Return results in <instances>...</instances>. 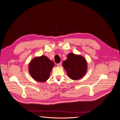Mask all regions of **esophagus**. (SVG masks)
<instances>
[{
	"label": "esophagus",
	"mask_w": 120,
	"mask_h": 120,
	"mask_svg": "<svg viewBox=\"0 0 120 120\" xmlns=\"http://www.w3.org/2000/svg\"><path fill=\"white\" fill-rule=\"evenodd\" d=\"M61 66V63H59V64H57V66L58 67H60Z\"/></svg>",
	"instance_id": "1"
}]
</instances>
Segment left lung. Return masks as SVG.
Returning a JSON list of instances; mask_svg holds the SVG:
<instances>
[{"label": "left lung", "mask_w": 120, "mask_h": 120, "mask_svg": "<svg viewBox=\"0 0 120 120\" xmlns=\"http://www.w3.org/2000/svg\"><path fill=\"white\" fill-rule=\"evenodd\" d=\"M63 66L69 78L72 80H78L86 75L88 63L82 56L70 53L68 54L67 59L63 61Z\"/></svg>", "instance_id": "left-lung-1"}]
</instances>
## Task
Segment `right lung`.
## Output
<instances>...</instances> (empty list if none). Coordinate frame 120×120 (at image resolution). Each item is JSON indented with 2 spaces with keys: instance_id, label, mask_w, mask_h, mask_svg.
<instances>
[{
  "instance_id": "1",
  "label": "right lung",
  "mask_w": 120,
  "mask_h": 120,
  "mask_svg": "<svg viewBox=\"0 0 120 120\" xmlns=\"http://www.w3.org/2000/svg\"><path fill=\"white\" fill-rule=\"evenodd\" d=\"M54 64L45 56L34 57L29 64L28 71L34 80L44 82L49 78Z\"/></svg>"
}]
</instances>
